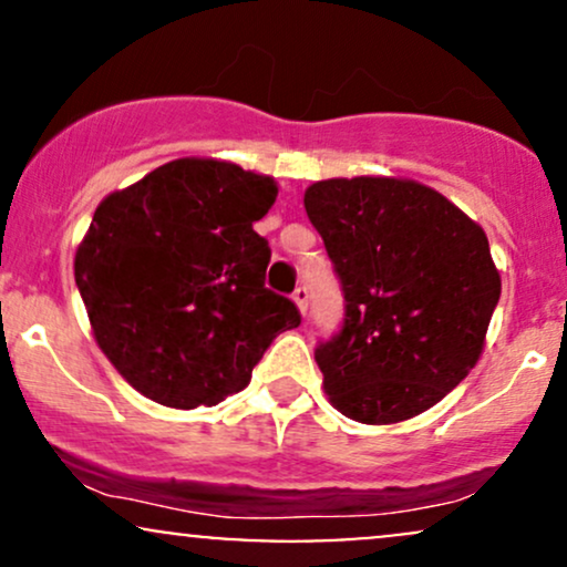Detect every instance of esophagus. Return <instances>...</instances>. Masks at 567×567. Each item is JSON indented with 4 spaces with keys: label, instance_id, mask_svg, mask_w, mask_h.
I'll return each instance as SVG.
<instances>
[{
    "label": "esophagus",
    "instance_id": "esophagus-1",
    "mask_svg": "<svg viewBox=\"0 0 567 567\" xmlns=\"http://www.w3.org/2000/svg\"><path fill=\"white\" fill-rule=\"evenodd\" d=\"M292 301H296L298 311H301V315H306V309H309V290L296 288V292H292Z\"/></svg>",
    "mask_w": 567,
    "mask_h": 567
}]
</instances>
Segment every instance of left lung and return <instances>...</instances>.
I'll return each mask as SVG.
<instances>
[{
  "mask_svg": "<svg viewBox=\"0 0 567 567\" xmlns=\"http://www.w3.org/2000/svg\"><path fill=\"white\" fill-rule=\"evenodd\" d=\"M341 279V333L317 347L322 386L360 424L424 413L477 365L501 296L483 226L419 181L357 175L303 194Z\"/></svg>",
  "mask_w": 567,
  "mask_h": 567,
  "instance_id": "1",
  "label": "left lung"
}]
</instances>
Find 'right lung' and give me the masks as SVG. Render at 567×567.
<instances>
[{"label": "right lung", "instance_id": "obj_1", "mask_svg": "<svg viewBox=\"0 0 567 567\" xmlns=\"http://www.w3.org/2000/svg\"><path fill=\"white\" fill-rule=\"evenodd\" d=\"M275 199L269 175L184 157L95 207L74 279L97 347L135 392L178 410L218 405L301 324L290 298L264 288L271 250L252 224Z\"/></svg>", "mask_w": 567, "mask_h": 567}]
</instances>
